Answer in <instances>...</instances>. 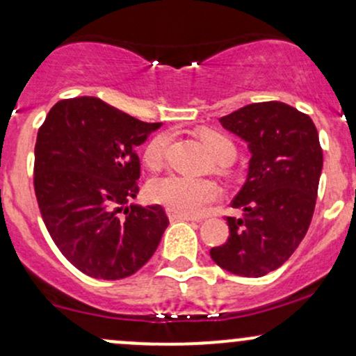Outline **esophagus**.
Here are the masks:
<instances>
[{"instance_id":"obj_1","label":"esophagus","mask_w":356,"mask_h":356,"mask_svg":"<svg viewBox=\"0 0 356 356\" xmlns=\"http://www.w3.org/2000/svg\"><path fill=\"white\" fill-rule=\"evenodd\" d=\"M166 215H168V218H170L171 222H178V220H197V218H193V217H190V215H183V213H178V211H175V210H171V209H168L166 210Z\"/></svg>"}]
</instances>
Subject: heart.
<instances>
[{"instance_id":"heart-1","label":"heart","mask_w":356,"mask_h":356,"mask_svg":"<svg viewBox=\"0 0 356 356\" xmlns=\"http://www.w3.org/2000/svg\"><path fill=\"white\" fill-rule=\"evenodd\" d=\"M200 141L209 151L210 156L220 165H229L235 158V145L225 134L217 131H203L200 134ZM168 145V136H156L149 143L145 151V161L151 168L161 165L165 158ZM147 195L153 202L161 203L166 209H171L178 213L198 217L217 202L220 197V188L217 183L210 179H193L183 178L178 175H166V177L156 178L147 186Z\"/></svg>"}]
</instances>
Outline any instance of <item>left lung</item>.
<instances>
[{"label":"left lung","instance_id":"1","mask_svg":"<svg viewBox=\"0 0 356 356\" xmlns=\"http://www.w3.org/2000/svg\"><path fill=\"white\" fill-rule=\"evenodd\" d=\"M220 124L247 143L245 183L232 207L230 235L210 250L222 269L262 277L281 267L305 238L313 218L323 149L309 115L284 102H255L220 118Z\"/></svg>","mask_w":356,"mask_h":356}]
</instances>
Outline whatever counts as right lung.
<instances>
[{
  "mask_svg": "<svg viewBox=\"0 0 356 356\" xmlns=\"http://www.w3.org/2000/svg\"><path fill=\"white\" fill-rule=\"evenodd\" d=\"M159 127L97 97L57 102L40 127L35 195L42 218L60 252L90 277L138 273L170 223L161 205L127 207L139 193L136 149Z\"/></svg>",
  "mask_w": 356,
  "mask_h": 356,
  "instance_id": "obj_1",
  "label": "right lung"
}]
</instances>
